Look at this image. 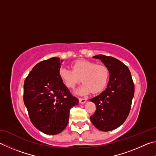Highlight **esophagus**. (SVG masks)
<instances>
[{
    "instance_id": "obj_1",
    "label": "esophagus",
    "mask_w": 156,
    "mask_h": 156,
    "mask_svg": "<svg viewBox=\"0 0 156 156\" xmlns=\"http://www.w3.org/2000/svg\"><path fill=\"white\" fill-rule=\"evenodd\" d=\"M87 101V99H85V98H80V103H85Z\"/></svg>"
}]
</instances>
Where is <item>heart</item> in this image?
<instances>
[{"label": "heart", "instance_id": "b5f03b06", "mask_svg": "<svg viewBox=\"0 0 156 156\" xmlns=\"http://www.w3.org/2000/svg\"><path fill=\"white\" fill-rule=\"evenodd\" d=\"M71 66L73 70L66 67L60 68L59 76L62 83L69 88H74L81 80L83 81L82 86L75 91L76 94H86L91 92L98 93L107 86L110 71L105 66L80 59L74 62Z\"/></svg>", "mask_w": 156, "mask_h": 156}]
</instances>
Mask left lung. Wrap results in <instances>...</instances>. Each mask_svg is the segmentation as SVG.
Segmentation results:
<instances>
[{"label":"left lung","instance_id":"1","mask_svg":"<svg viewBox=\"0 0 156 156\" xmlns=\"http://www.w3.org/2000/svg\"><path fill=\"white\" fill-rule=\"evenodd\" d=\"M93 57L108 67L110 80L104 91L90 99L97 107L90 119L98 129L108 132L121 126L127 119L134 94V85L129 68L119 59L103 55Z\"/></svg>","mask_w":156,"mask_h":156}]
</instances>
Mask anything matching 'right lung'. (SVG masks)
<instances>
[{"label": "right lung", "mask_w": 156, "mask_h": 156, "mask_svg": "<svg viewBox=\"0 0 156 156\" xmlns=\"http://www.w3.org/2000/svg\"><path fill=\"white\" fill-rule=\"evenodd\" d=\"M63 60L52 57L32 68L24 83V103L32 124L48 135L62 132L68 123L69 113L79 100L60 80Z\"/></svg>", "instance_id": "1"}]
</instances>
